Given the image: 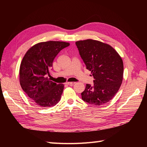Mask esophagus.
Instances as JSON below:
<instances>
[{
	"label": "esophagus",
	"instance_id": "34e87169",
	"mask_svg": "<svg viewBox=\"0 0 147 147\" xmlns=\"http://www.w3.org/2000/svg\"><path fill=\"white\" fill-rule=\"evenodd\" d=\"M75 83V82H67L66 84H69V85H74V84Z\"/></svg>",
	"mask_w": 147,
	"mask_h": 147
}]
</instances>
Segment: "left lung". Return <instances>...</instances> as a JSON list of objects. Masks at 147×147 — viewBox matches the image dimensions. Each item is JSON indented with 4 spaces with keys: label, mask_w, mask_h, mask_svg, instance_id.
Returning <instances> with one entry per match:
<instances>
[{
    "label": "left lung",
    "mask_w": 147,
    "mask_h": 147,
    "mask_svg": "<svg viewBox=\"0 0 147 147\" xmlns=\"http://www.w3.org/2000/svg\"><path fill=\"white\" fill-rule=\"evenodd\" d=\"M75 44L94 78L93 85L86 84L82 98L91 105H103L113 99L121 86L124 68L121 57L110 45L99 41L88 39Z\"/></svg>",
    "instance_id": "8db88e82"
}]
</instances>
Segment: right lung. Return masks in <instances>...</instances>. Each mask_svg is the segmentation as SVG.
Returning <instances> with one entry per match:
<instances>
[{
  "label": "right lung",
  "instance_id": "obj_1",
  "mask_svg": "<svg viewBox=\"0 0 147 147\" xmlns=\"http://www.w3.org/2000/svg\"><path fill=\"white\" fill-rule=\"evenodd\" d=\"M64 42L38 43L26 52L20 68V82L23 90L34 103L43 107L54 106L60 100L63 84L45 78L53 62L61 50L69 46Z\"/></svg>",
  "mask_w": 147,
  "mask_h": 147
}]
</instances>
